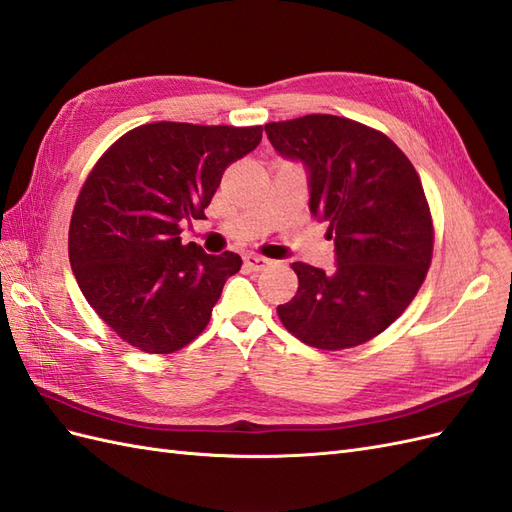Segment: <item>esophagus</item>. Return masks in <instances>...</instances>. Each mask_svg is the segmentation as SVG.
<instances>
[{"label": "esophagus", "mask_w": 512, "mask_h": 512, "mask_svg": "<svg viewBox=\"0 0 512 512\" xmlns=\"http://www.w3.org/2000/svg\"><path fill=\"white\" fill-rule=\"evenodd\" d=\"M244 264L251 268V270H266L272 261L268 257H261V255H255V253H246L244 255Z\"/></svg>", "instance_id": "34e87169"}]
</instances>
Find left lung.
<instances>
[{
  "instance_id": "left-lung-1",
  "label": "left lung",
  "mask_w": 512,
  "mask_h": 512,
  "mask_svg": "<svg viewBox=\"0 0 512 512\" xmlns=\"http://www.w3.org/2000/svg\"><path fill=\"white\" fill-rule=\"evenodd\" d=\"M283 157L305 162L313 216L329 222L337 268L292 264L298 290L283 326L320 350L355 348L411 305L432 261L435 227L417 170L383 131L333 114L268 123Z\"/></svg>"
}]
</instances>
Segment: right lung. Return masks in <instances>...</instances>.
I'll use <instances>...</instances> for the list:
<instances>
[{
	"instance_id": "add662e5",
	"label": "right lung",
	"mask_w": 512,
	"mask_h": 512,
	"mask_svg": "<svg viewBox=\"0 0 512 512\" xmlns=\"http://www.w3.org/2000/svg\"><path fill=\"white\" fill-rule=\"evenodd\" d=\"M261 131L147 123L88 173L69 227L71 268L88 305L129 346L170 355L205 331L242 257L207 255L179 233L205 218L222 173L257 147Z\"/></svg>"
}]
</instances>
